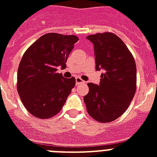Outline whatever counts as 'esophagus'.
I'll return each mask as SVG.
<instances>
[{"label": "esophagus", "mask_w": 157, "mask_h": 157, "mask_svg": "<svg viewBox=\"0 0 157 157\" xmlns=\"http://www.w3.org/2000/svg\"><path fill=\"white\" fill-rule=\"evenodd\" d=\"M85 83V81L81 79L80 77H76V86H79V85H81V84Z\"/></svg>", "instance_id": "esophagus-1"}]
</instances>
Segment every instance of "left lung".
I'll return each instance as SVG.
<instances>
[{
	"instance_id": "obj_1",
	"label": "left lung",
	"mask_w": 157,
	"mask_h": 157,
	"mask_svg": "<svg viewBox=\"0 0 157 157\" xmlns=\"http://www.w3.org/2000/svg\"><path fill=\"white\" fill-rule=\"evenodd\" d=\"M93 43L97 71L103 70L99 85L88 83L86 109L99 122H111L128 108L136 91V64L124 43L111 33L87 36Z\"/></svg>"
}]
</instances>
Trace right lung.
I'll list each match as a JSON object with an SVG mask.
<instances>
[{
    "label": "right lung",
    "instance_id": "right-lung-1",
    "mask_svg": "<svg viewBox=\"0 0 157 157\" xmlns=\"http://www.w3.org/2000/svg\"><path fill=\"white\" fill-rule=\"evenodd\" d=\"M78 40L74 35L47 33L23 54L18 69L17 90L26 109L34 117L49 119L63 108L76 79L65 78L57 71L58 67H66L69 54Z\"/></svg>",
    "mask_w": 157,
    "mask_h": 157
}]
</instances>
